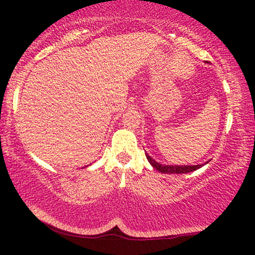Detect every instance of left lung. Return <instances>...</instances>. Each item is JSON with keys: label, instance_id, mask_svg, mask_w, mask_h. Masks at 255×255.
<instances>
[{"label": "left lung", "instance_id": "8db88e82", "mask_svg": "<svg viewBox=\"0 0 255 255\" xmlns=\"http://www.w3.org/2000/svg\"><path fill=\"white\" fill-rule=\"evenodd\" d=\"M207 62V61H205ZM146 158H147L148 162L154 167L156 170L161 172L163 174H183V173H189V172H194L201 167H203L205 163H208L207 161L205 163H201V165H193V166H172V165H162V163H159L158 161H155L154 159H152V156H149L147 153H145Z\"/></svg>", "mask_w": 255, "mask_h": 255}]
</instances>
